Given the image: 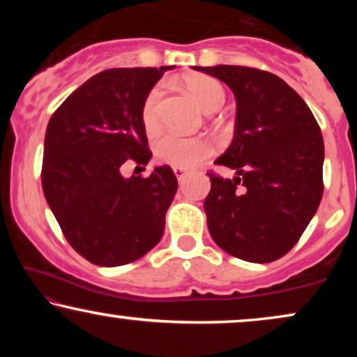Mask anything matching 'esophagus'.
Masks as SVG:
<instances>
[{
  "mask_svg": "<svg viewBox=\"0 0 357 357\" xmlns=\"http://www.w3.org/2000/svg\"><path fill=\"white\" fill-rule=\"evenodd\" d=\"M173 171H174L176 178H178V181H183L184 176H186V173H188V171L184 169V167H173Z\"/></svg>",
  "mask_w": 357,
  "mask_h": 357,
  "instance_id": "obj_1",
  "label": "esophagus"
}]
</instances>
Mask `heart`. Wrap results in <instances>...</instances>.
Segmentation results:
<instances>
[{"label": "heart", "mask_w": 357, "mask_h": 357, "mask_svg": "<svg viewBox=\"0 0 357 357\" xmlns=\"http://www.w3.org/2000/svg\"><path fill=\"white\" fill-rule=\"evenodd\" d=\"M186 87L196 97L204 112L213 114L225 104L227 93L218 80L208 75H192L184 80ZM162 97V85H154L146 93L141 105V122L147 134H155L161 126L159 102ZM215 151L213 142L206 137H181L178 134H165L154 142V155L159 162L174 167H195L210 158Z\"/></svg>", "instance_id": "b5f03b06"}]
</instances>
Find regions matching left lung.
<instances>
[{"instance_id": "1", "label": "left lung", "mask_w": 357, "mask_h": 357, "mask_svg": "<svg viewBox=\"0 0 357 357\" xmlns=\"http://www.w3.org/2000/svg\"><path fill=\"white\" fill-rule=\"evenodd\" d=\"M225 82L236 99L235 137L208 173V230L231 257L253 264L294 248L322 199L324 139L314 114L280 77L240 65L196 67Z\"/></svg>"}]
</instances>
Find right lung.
I'll return each mask as SVG.
<instances>
[{
	"mask_svg": "<svg viewBox=\"0 0 357 357\" xmlns=\"http://www.w3.org/2000/svg\"><path fill=\"white\" fill-rule=\"evenodd\" d=\"M174 67L110 68L53 112L43 147L42 186L72 248L90 264L119 267L155 247L178 179L169 166L126 179V162L146 166L151 153L141 122L146 93Z\"/></svg>",
	"mask_w": 357,
	"mask_h": 357,
	"instance_id": "obj_1",
	"label": "right lung"
}]
</instances>
